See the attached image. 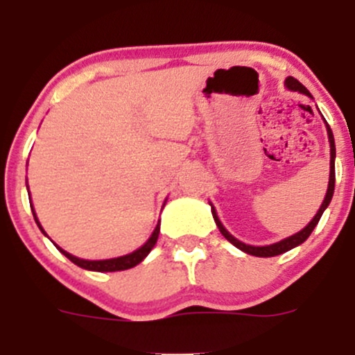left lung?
I'll return each instance as SVG.
<instances>
[{
  "instance_id": "left-lung-1",
  "label": "left lung",
  "mask_w": 355,
  "mask_h": 355,
  "mask_svg": "<svg viewBox=\"0 0 355 355\" xmlns=\"http://www.w3.org/2000/svg\"><path fill=\"white\" fill-rule=\"evenodd\" d=\"M285 85H287L290 91H299V92H302V94H306V96H309V98H313V96H311V92L307 91V89L304 87V85L300 84L299 80H297V78L288 77L287 80H285ZM324 123H327V121H324ZM327 132H328V141H330V156H331L330 157V182H328V191H327V196H324L323 204H321L320 209H318L316 216H314L313 220L309 221V225H307L306 228H302V230H300V232H297L295 235H292V237L284 239V241L277 242V244L256 247V245L244 244V242H241V241H239V239H235L234 235H232L230 232H228L227 228H225L223 225H221V221H220V218H218L216 211H214V207L211 206V213H213L214 221H216V227L220 228L221 235H223V237L227 239V241L230 242V244H234L235 247H237V249L244 250V252H247V254H252V256H257V257H273V256H278V254L287 252V250L293 249V247H297V245H300V244H302V242H306V239L309 237L311 234H313L314 227H316L318 221H320L321 214L324 213V209H327L328 204H330V200L333 198V191H335V139H333V132H331L330 125H328V123H327Z\"/></svg>"
}]
</instances>
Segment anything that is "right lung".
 Instances as JSON below:
<instances>
[{
  "instance_id": "obj_1",
  "label": "right lung",
  "mask_w": 355,
  "mask_h": 355,
  "mask_svg": "<svg viewBox=\"0 0 355 355\" xmlns=\"http://www.w3.org/2000/svg\"><path fill=\"white\" fill-rule=\"evenodd\" d=\"M32 207V206H31ZM32 214H34V220L35 223H37V227L41 228L42 234L46 235V232L42 230L41 223H39L37 216H35V211H32ZM157 235H159V223L156 225L155 232H153V235L149 237V241L146 242L144 245L139 247L137 250H134V252L127 254V256H120V257H113V259H101V261H87V259H80V257H75L71 256L70 252H67V250H63L62 247H58V250L62 254H65L68 259L71 261V263H75L77 266L84 268V270H89V271H123V270H128V268H134L137 266L139 263H141L142 259H144L146 256H148L149 252H151L153 247L156 245V241H157Z\"/></svg>"
}]
</instances>
